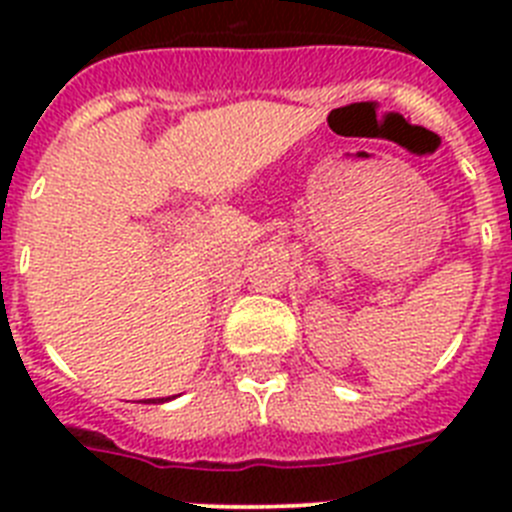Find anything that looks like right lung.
I'll return each instance as SVG.
<instances>
[{"instance_id":"obj_1","label":"right lung","mask_w":512,"mask_h":512,"mask_svg":"<svg viewBox=\"0 0 512 512\" xmlns=\"http://www.w3.org/2000/svg\"><path fill=\"white\" fill-rule=\"evenodd\" d=\"M148 402H164V400H148Z\"/></svg>"}]
</instances>
